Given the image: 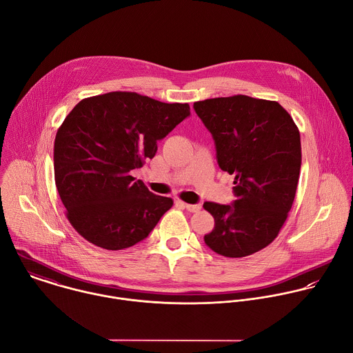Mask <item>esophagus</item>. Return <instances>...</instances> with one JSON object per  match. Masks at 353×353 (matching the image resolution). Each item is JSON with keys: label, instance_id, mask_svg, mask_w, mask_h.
Instances as JSON below:
<instances>
[{"label": "esophagus", "instance_id": "1", "mask_svg": "<svg viewBox=\"0 0 353 353\" xmlns=\"http://www.w3.org/2000/svg\"><path fill=\"white\" fill-rule=\"evenodd\" d=\"M184 208L191 212V213H196L201 210V205H191V203H184Z\"/></svg>", "mask_w": 353, "mask_h": 353}]
</instances>
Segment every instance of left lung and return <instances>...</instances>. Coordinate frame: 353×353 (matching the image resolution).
<instances>
[{"label":"left lung","instance_id":"8db88e82","mask_svg":"<svg viewBox=\"0 0 353 353\" xmlns=\"http://www.w3.org/2000/svg\"><path fill=\"white\" fill-rule=\"evenodd\" d=\"M194 108L214 139L219 166L235 176L232 205L203 203L214 219L205 243L231 259L257 253L275 241L294 202L299 128L278 101L245 94L195 101Z\"/></svg>","mask_w":353,"mask_h":353}]
</instances>
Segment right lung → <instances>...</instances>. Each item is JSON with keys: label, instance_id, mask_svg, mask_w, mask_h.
I'll return each instance as SVG.
<instances>
[{"label": "right lung", "instance_id": "1", "mask_svg": "<svg viewBox=\"0 0 353 353\" xmlns=\"http://www.w3.org/2000/svg\"><path fill=\"white\" fill-rule=\"evenodd\" d=\"M188 115V103L136 92L86 97L70 111L54 139V183L82 238L122 250L148 236L173 201L148 191L130 172L154 158L158 140Z\"/></svg>", "mask_w": 353, "mask_h": 353}]
</instances>
